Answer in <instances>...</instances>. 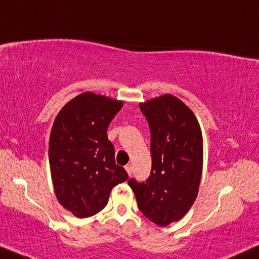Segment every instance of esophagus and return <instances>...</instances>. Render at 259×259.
Segmentation results:
<instances>
[{
	"label": "esophagus",
	"mask_w": 259,
	"mask_h": 259,
	"mask_svg": "<svg viewBox=\"0 0 259 259\" xmlns=\"http://www.w3.org/2000/svg\"><path fill=\"white\" fill-rule=\"evenodd\" d=\"M125 168H126L127 173H128V176L132 175V172H133V167H132V165H131V164H127V165L125 166Z\"/></svg>",
	"instance_id": "esophagus-1"
}]
</instances>
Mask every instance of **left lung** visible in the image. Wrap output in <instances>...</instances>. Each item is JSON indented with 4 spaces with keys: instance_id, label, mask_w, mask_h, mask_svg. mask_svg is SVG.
<instances>
[{
    "instance_id": "left-lung-1",
    "label": "left lung",
    "mask_w": 259,
    "mask_h": 259,
    "mask_svg": "<svg viewBox=\"0 0 259 259\" xmlns=\"http://www.w3.org/2000/svg\"><path fill=\"white\" fill-rule=\"evenodd\" d=\"M151 130L152 171L130 179L138 206L159 226L178 222L196 200L203 172V134L194 113L175 95L140 102Z\"/></svg>"
}]
</instances>
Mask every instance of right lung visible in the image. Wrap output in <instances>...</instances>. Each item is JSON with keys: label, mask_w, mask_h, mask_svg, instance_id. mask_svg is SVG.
<instances>
[{"label": "right lung", "mask_w": 259, "mask_h": 259, "mask_svg": "<svg viewBox=\"0 0 259 259\" xmlns=\"http://www.w3.org/2000/svg\"><path fill=\"white\" fill-rule=\"evenodd\" d=\"M121 100L84 92L61 108L49 138V166L59 203L77 218L100 212L115 185L128 179L115 164L107 128Z\"/></svg>", "instance_id": "obj_1"}]
</instances>
